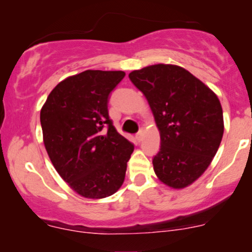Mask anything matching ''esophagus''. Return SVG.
Returning <instances> with one entry per match:
<instances>
[{
    "label": "esophagus",
    "mask_w": 252,
    "mask_h": 252,
    "mask_svg": "<svg viewBox=\"0 0 252 252\" xmlns=\"http://www.w3.org/2000/svg\"><path fill=\"white\" fill-rule=\"evenodd\" d=\"M142 138H143V129H141L140 131L136 134V140H137L138 142H141V141H142Z\"/></svg>",
    "instance_id": "34e87169"
}]
</instances>
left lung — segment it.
Listing matches in <instances>:
<instances>
[{
	"label": "left lung",
	"mask_w": 252,
	"mask_h": 252,
	"mask_svg": "<svg viewBox=\"0 0 252 252\" xmlns=\"http://www.w3.org/2000/svg\"><path fill=\"white\" fill-rule=\"evenodd\" d=\"M148 100L160 131L153 158L158 180L172 189L189 186L204 174L224 134L222 109L209 86L184 67L156 63L129 73Z\"/></svg>",
	"instance_id": "8db88e82"
}]
</instances>
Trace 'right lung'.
I'll return each mask as SVG.
<instances>
[{
	"mask_svg": "<svg viewBox=\"0 0 252 252\" xmlns=\"http://www.w3.org/2000/svg\"><path fill=\"white\" fill-rule=\"evenodd\" d=\"M124 76L123 71L86 70L67 77L40 111L43 144L54 168L84 198L112 195L126 178L134 144L118 134L108 112L110 94Z\"/></svg>",
	"mask_w": 252,
	"mask_h": 252,
	"instance_id": "obj_1",
	"label": "right lung"
}]
</instances>
